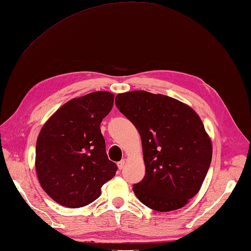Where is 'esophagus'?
Wrapping results in <instances>:
<instances>
[{
    "mask_svg": "<svg viewBox=\"0 0 251 251\" xmlns=\"http://www.w3.org/2000/svg\"><path fill=\"white\" fill-rule=\"evenodd\" d=\"M124 166H125V160L123 159V160H121V161H119L118 162V167H119V169L120 170H122V169L124 168Z\"/></svg>",
    "mask_w": 251,
    "mask_h": 251,
    "instance_id": "34e87169",
    "label": "esophagus"
}]
</instances>
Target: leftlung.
<instances>
[{"label": "left lung", "instance_id": "obj_1", "mask_svg": "<svg viewBox=\"0 0 251 251\" xmlns=\"http://www.w3.org/2000/svg\"><path fill=\"white\" fill-rule=\"evenodd\" d=\"M115 104L141 137L145 176L133 185L138 199L157 212L185 206L212 161V141L200 116L177 99L147 91L118 94Z\"/></svg>", "mask_w": 251, "mask_h": 251}]
</instances>
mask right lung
Instances as JSON below:
<instances>
[{"label": "right lung", "mask_w": 251, "mask_h": 251, "mask_svg": "<svg viewBox=\"0 0 251 251\" xmlns=\"http://www.w3.org/2000/svg\"><path fill=\"white\" fill-rule=\"evenodd\" d=\"M114 95L99 91L74 98L50 116L37 138L35 168L42 188L59 204L78 208L100 196L118 167L109 160L100 123Z\"/></svg>", "instance_id": "obj_1"}]
</instances>
